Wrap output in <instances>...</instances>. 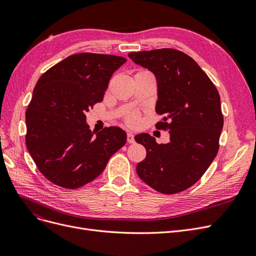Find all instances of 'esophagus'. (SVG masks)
Instances as JSON below:
<instances>
[{"label":"esophagus","instance_id":"1","mask_svg":"<svg viewBox=\"0 0 256 256\" xmlns=\"http://www.w3.org/2000/svg\"><path fill=\"white\" fill-rule=\"evenodd\" d=\"M127 141L128 143H134V136L132 132H128L127 134Z\"/></svg>","mask_w":256,"mask_h":256}]
</instances>
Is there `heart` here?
Wrapping results in <instances>:
<instances>
[{"mask_svg": "<svg viewBox=\"0 0 256 256\" xmlns=\"http://www.w3.org/2000/svg\"><path fill=\"white\" fill-rule=\"evenodd\" d=\"M128 124H130L131 126L136 125V124H138V118H136V115L130 116V118H128Z\"/></svg>", "mask_w": 256, "mask_h": 256, "instance_id": "heart-1", "label": "heart"}]
</instances>
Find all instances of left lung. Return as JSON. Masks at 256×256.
<instances>
[{"label": "left lung", "mask_w": 256, "mask_h": 256, "mask_svg": "<svg viewBox=\"0 0 256 256\" xmlns=\"http://www.w3.org/2000/svg\"><path fill=\"white\" fill-rule=\"evenodd\" d=\"M136 64L157 80L158 129H168L170 142L158 144L148 134L134 136L146 150L136 173L152 189L174 194L194 184L219 150L223 115L218 90L196 62L175 49L130 52Z\"/></svg>", "instance_id": "1"}]
</instances>
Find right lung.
Instances as JSON below:
<instances>
[{
    "label": "right lung",
    "mask_w": 256,
    "mask_h": 256,
    "mask_svg": "<svg viewBox=\"0 0 256 256\" xmlns=\"http://www.w3.org/2000/svg\"><path fill=\"white\" fill-rule=\"evenodd\" d=\"M126 60L74 54L37 81L26 113V142L38 170L51 182L66 189L82 187L102 174L112 154L125 145V131H92L85 113L102 102L112 74Z\"/></svg>",
    "instance_id": "1"
}]
</instances>
